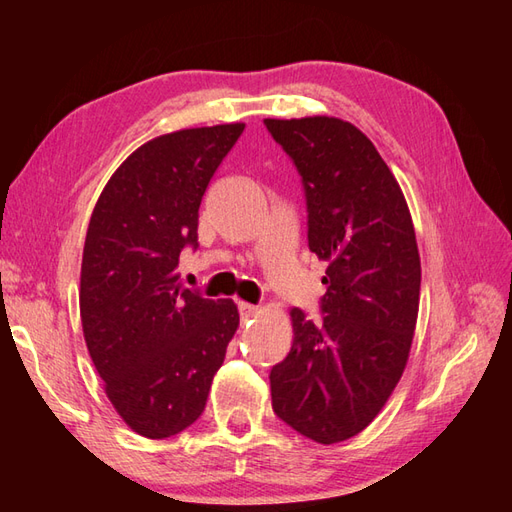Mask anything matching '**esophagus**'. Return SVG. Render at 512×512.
Returning <instances> with one entry per match:
<instances>
[{"instance_id": "esophagus-1", "label": "esophagus", "mask_w": 512, "mask_h": 512, "mask_svg": "<svg viewBox=\"0 0 512 512\" xmlns=\"http://www.w3.org/2000/svg\"><path fill=\"white\" fill-rule=\"evenodd\" d=\"M239 317H242V321H248V319H255L257 317V314L259 312H262V310H259L257 306H253V303H244V301H239Z\"/></svg>"}]
</instances>
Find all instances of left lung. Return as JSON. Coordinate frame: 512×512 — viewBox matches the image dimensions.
Masks as SVG:
<instances>
[{
    "label": "left lung",
    "instance_id": "8db88e82",
    "mask_svg": "<svg viewBox=\"0 0 512 512\" xmlns=\"http://www.w3.org/2000/svg\"><path fill=\"white\" fill-rule=\"evenodd\" d=\"M264 123L301 173L308 246L328 262L323 319L290 310V352L270 369L273 409L301 436L343 442L378 416L407 367L420 306L416 231L361 129L334 116Z\"/></svg>",
    "mask_w": 512,
    "mask_h": 512
}]
</instances>
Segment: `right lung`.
Here are the masks:
<instances>
[{
  "label": "right lung",
  "instance_id": "obj_1",
  "mask_svg": "<svg viewBox=\"0 0 512 512\" xmlns=\"http://www.w3.org/2000/svg\"><path fill=\"white\" fill-rule=\"evenodd\" d=\"M244 123L162 134L129 154L96 202L81 262V323L118 416L162 440L202 416L239 325L233 299H204L176 273L198 246V211Z\"/></svg>",
  "mask_w": 512,
  "mask_h": 512
}]
</instances>
